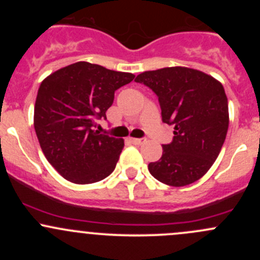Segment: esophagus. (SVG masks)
<instances>
[{
  "instance_id": "esophagus-1",
  "label": "esophagus",
  "mask_w": 260,
  "mask_h": 260,
  "mask_svg": "<svg viewBox=\"0 0 260 260\" xmlns=\"http://www.w3.org/2000/svg\"><path fill=\"white\" fill-rule=\"evenodd\" d=\"M131 142L133 143V145H143V143L146 142L145 138H131Z\"/></svg>"
}]
</instances>
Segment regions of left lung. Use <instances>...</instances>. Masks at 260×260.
<instances>
[{
  "instance_id": "8db88e82",
  "label": "left lung",
  "mask_w": 260,
  "mask_h": 260,
  "mask_svg": "<svg viewBox=\"0 0 260 260\" xmlns=\"http://www.w3.org/2000/svg\"><path fill=\"white\" fill-rule=\"evenodd\" d=\"M135 81L158 96L164 123L174 125V140L162 157L148 165L154 179L181 187L195 182L219 156L229 127L224 86L200 70L185 67L141 73Z\"/></svg>"
}]
</instances>
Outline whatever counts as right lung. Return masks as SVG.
<instances>
[{
  "mask_svg": "<svg viewBox=\"0 0 260 260\" xmlns=\"http://www.w3.org/2000/svg\"><path fill=\"white\" fill-rule=\"evenodd\" d=\"M133 79L131 73L78 61L41 81L34 127L46 159L64 179L85 185L114 171L124 141L93 127L96 119H107L114 91Z\"/></svg>",
  "mask_w": 260,
  "mask_h": 260,
  "instance_id": "right-lung-1",
  "label": "right lung"
}]
</instances>
